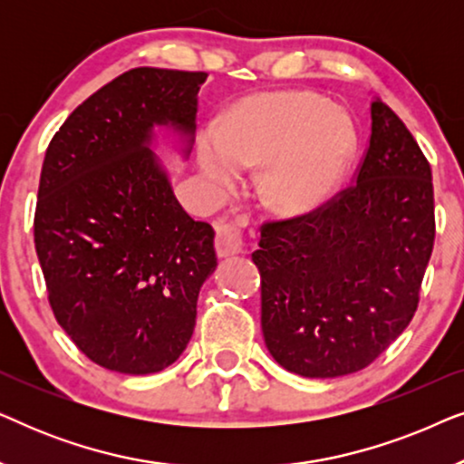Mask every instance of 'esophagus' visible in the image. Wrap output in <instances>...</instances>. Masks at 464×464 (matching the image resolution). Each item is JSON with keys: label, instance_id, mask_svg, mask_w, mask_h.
Wrapping results in <instances>:
<instances>
[{"label": "esophagus", "instance_id": "obj_1", "mask_svg": "<svg viewBox=\"0 0 464 464\" xmlns=\"http://www.w3.org/2000/svg\"><path fill=\"white\" fill-rule=\"evenodd\" d=\"M234 221H218V237H215V249L219 257H230L243 251V232Z\"/></svg>", "mask_w": 464, "mask_h": 464}]
</instances>
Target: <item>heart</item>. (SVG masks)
<instances>
[{"label":"heart","mask_w":464,"mask_h":464,"mask_svg":"<svg viewBox=\"0 0 464 464\" xmlns=\"http://www.w3.org/2000/svg\"><path fill=\"white\" fill-rule=\"evenodd\" d=\"M353 120L313 92L251 94L202 132L198 169L213 192L237 186L240 170L262 169V194L278 211L306 213L334 192L354 156Z\"/></svg>","instance_id":"heart-1"}]
</instances>
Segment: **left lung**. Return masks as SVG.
Masks as SVG:
<instances>
[{"label":"left lung","mask_w":464,"mask_h":464,"mask_svg":"<svg viewBox=\"0 0 464 464\" xmlns=\"http://www.w3.org/2000/svg\"><path fill=\"white\" fill-rule=\"evenodd\" d=\"M357 183L304 218L262 227V332L285 370L340 378L395 342L418 306L435 240L427 158L395 111L372 99Z\"/></svg>","instance_id":"obj_1"}]
</instances>
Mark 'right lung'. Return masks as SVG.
I'll use <instances>...</instances> for the list:
<instances>
[{
    "instance_id": "right-lung-1",
    "label": "right lung",
    "mask_w": 464,
    "mask_h": 464,
    "mask_svg": "<svg viewBox=\"0 0 464 464\" xmlns=\"http://www.w3.org/2000/svg\"><path fill=\"white\" fill-rule=\"evenodd\" d=\"M205 72L137 67L99 88L53 137L35 211L48 300L105 370L145 376L186 351L218 268L207 221L183 211L156 150L188 160Z\"/></svg>"
}]
</instances>
